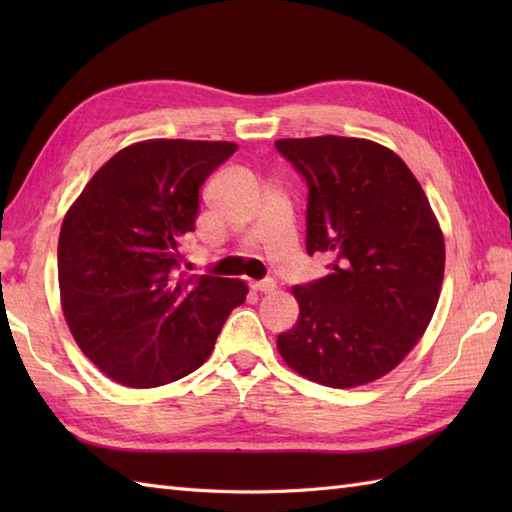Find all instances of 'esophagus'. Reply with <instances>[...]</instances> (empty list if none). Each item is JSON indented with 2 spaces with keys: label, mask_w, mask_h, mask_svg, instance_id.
<instances>
[{
  "label": "esophagus",
  "mask_w": 512,
  "mask_h": 512,
  "mask_svg": "<svg viewBox=\"0 0 512 512\" xmlns=\"http://www.w3.org/2000/svg\"><path fill=\"white\" fill-rule=\"evenodd\" d=\"M250 288H253L255 292H273L277 288V284H275V279H262V281H253Z\"/></svg>",
  "instance_id": "esophagus-1"
}]
</instances>
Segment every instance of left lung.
I'll list each match as a JSON object with an SVG mask.
<instances>
[{"mask_svg":"<svg viewBox=\"0 0 512 512\" xmlns=\"http://www.w3.org/2000/svg\"><path fill=\"white\" fill-rule=\"evenodd\" d=\"M308 184L306 250L330 275L292 288L284 361L314 383L365 385L391 372L427 330L444 277V239L427 195L394 151L372 140H277Z\"/></svg>","mask_w":512,"mask_h":512,"instance_id":"8db88e82","label":"left lung"}]
</instances>
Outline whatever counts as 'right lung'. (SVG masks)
<instances>
[{
    "instance_id": "add662e5",
    "label": "right lung",
    "mask_w": 512,
    "mask_h": 512,
    "mask_svg": "<svg viewBox=\"0 0 512 512\" xmlns=\"http://www.w3.org/2000/svg\"><path fill=\"white\" fill-rule=\"evenodd\" d=\"M235 143L145 140L118 151L72 204L59 235L65 321L81 352L125 387H160L195 372L244 281L180 270L200 187Z\"/></svg>"
}]
</instances>
